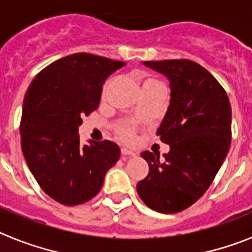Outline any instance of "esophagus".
I'll use <instances>...</instances> for the list:
<instances>
[{
    "label": "esophagus",
    "instance_id": "obj_1",
    "mask_svg": "<svg viewBox=\"0 0 252 252\" xmlns=\"http://www.w3.org/2000/svg\"><path fill=\"white\" fill-rule=\"evenodd\" d=\"M121 154L122 155H130V157H135V155H136V153H135V151L131 150V149H126V148L121 149Z\"/></svg>",
    "mask_w": 252,
    "mask_h": 252
}]
</instances>
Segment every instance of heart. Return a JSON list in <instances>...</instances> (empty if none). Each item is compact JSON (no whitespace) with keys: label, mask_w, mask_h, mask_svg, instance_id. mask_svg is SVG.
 <instances>
[{"label":"heart","mask_w":252,"mask_h":252,"mask_svg":"<svg viewBox=\"0 0 252 252\" xmlns=\"http://www.w3.org/2000/svg\"><path fill=\"white\" fill-rule=\"evenodd\" d=\"M149 84H159V82L155 81V79H146V81L144 82V84H142V87L149 86ZM110 86H111V82H107L106 86H104V88H103V97L106 95V93H107V91H108V88H110ZM119 132L125 140H131L133 136L132 126H131L128 122H124V124L120 125Z\"/></svg>","instance_id":"obj_1"}]
</instances>
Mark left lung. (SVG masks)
<instances>
[{
	"label": "left lung",
	"mask_w": 252,
	"mask_h": 252,
	"mask_svg": "<svg viewBox=\"0 0 252 252\" xmlns=\"http://www.w3.org/2000/svg\"><path fill=\"white\" fill-rule=\"evenodd\" d=\"M169 81L170 102L157 131L170 150L141 153L149 174L137 193L149 208L177 213L204 194L227 157L231 144V104L211 73L192 60L144 62Z\"/></svg>",
	"instance_id": "left-lung-1"
}]
</instances>
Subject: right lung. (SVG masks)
I'll use <instances>...</instances> for the list:
<instances>
[{"instance_id": "obj_1", "label": "right lung", "mask_w": 252, "mask_h": 252, "mask_svg": "<svg viewBox=\"0 0 252 252\" xmlns=\"http://www.w3.org/2000/svg\"><path fill=\"white\" fill-rule=\"evenodd\" d=\"M124 62L78 53L57 60L31 82L22 106L21 148L44 192L65 206L92 199L120 158L108 140L81 145L82 117L97 110L102 86Z\"/></svg>"}]
</instances>
